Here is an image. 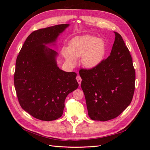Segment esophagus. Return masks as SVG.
<instances>
[{
	"label": "esophagus",
	"mask_w": 150,
	"mask_h": 150,
	"mask_svg": "<svg viewBox=\"0 0 150 150\" xmlns=\"http://www.w3.org/2000/svg\"><path fill=\"white\" fill-rule=\"evenodd\" d=\"M76 80L77 81H78V83L79 85H81V81H82V79H81V77L79 76H77L76 77Z\"/></svg>",
	"instance_id": "esophagus-1"
}]
</instances>
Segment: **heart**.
<instances>
[{
  "instance_id": "1",
  "label": "heart",
  "mask_w": 150,
  "mask_h": 150,
  "mask_svg": "<svg viewBox=\"0 0 150 150\" xmlns=\"http://www.w3.org/2000/svg\"><path fill=\"white\" fill-rule=\"evenodd\" d=\"M104 52L103 40L89 35L74 38L70 41L69 47L62 49V55L69 64H74L76 58L82 57L83 64L88 68L97 66L102 61Z\"/></svg>"
}]
</instances>
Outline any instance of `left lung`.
Here are the masks:
<instances>
[{"label": "left lung", "mask_w": 150, "mask_h": 150, "mask_svg": "<svg viewBox=\"0 0 150 150\" xmlns=\"http://www.w3.org/2000/svg\"><path fill=\"white\" fill-rule=\"evenodd\" d=\"M110 55L91 69L79 70L88 115L106 121L118 116L128 107L135 88V70L121 35L115 32Z\"/></svg>", "instance_id": "8db88e82"}]
</instances>
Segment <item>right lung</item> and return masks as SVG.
I'll return each instance as SVG.
<instances>
[{"mask_svg":"<svg viewBox=\"0 0 150 150\" xmlns=\"http://www.w3.org/2000/svg\"><path fill=\"white\" fill-rule=\"evenodd\" d=\"M69 26L59 24L32 33L17 56L14 86L21 108L36 119L53 121L62 116L67 96L78 88L77 74L57 66V53L45 44L56 41Z\"/></svg>","mask_w":150,"mask_h":150,"instance_id":"1","label":"right lung"}]
</instances>
